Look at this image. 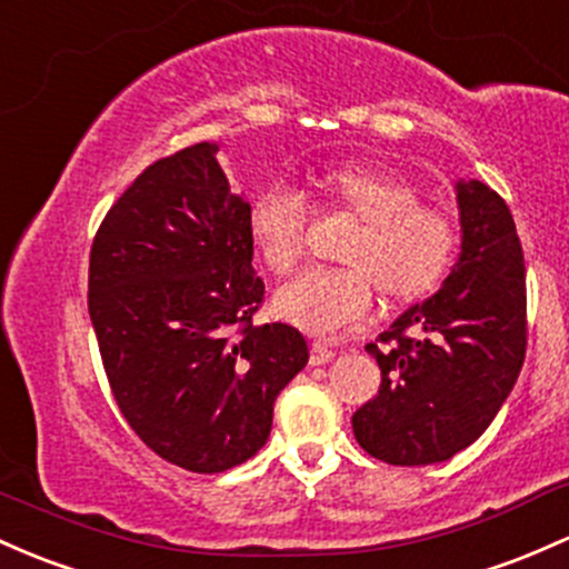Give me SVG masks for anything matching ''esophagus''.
<instances>
[{
	"mask_svg": "<svg viewBox=\"0 0 569 569\" xmlns=\"http://www.w3.org/2000/svg\"><path fill=\"white\" fill-rule=\"evenodd\" d=\"M336 352L326 341H311V350H309V363L311 366H326L328 360H333Z\"/></svg>",
	"mask_w": 569,
	"mask_h": 569,
	"instance_id": "esophagus-1",
	"label": "esophagus"
}]
</instances>
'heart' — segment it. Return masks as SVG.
Listing matches in <instances>:
<instances>
[{
	"mask_svg": "<svg viewBox=\"0 0 569 569\" xmlns=\"http://www.w3.org/2000/svg\"><path fill=\"white\" fill-rule=\"evenodd\" d=\"M322 200L360 219L347 241L345 268H311L273 292V311L303 331L331 336L360 326L382 296L418 298L442 279L461 230L453 211L418 198L407 179L363 168L317 176ZM311 206L298 189L277 184L254 198L249 228L273 273H290L307 258Z\"/></svg>",
	"mask_w": 569,
	"mask_h": 569,
	"instance_id": "b5f03b06",
	"label": "heart"
}]
</instances>
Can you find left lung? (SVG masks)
<instances>
[{
    "label": "left lung",
    "instance_id": "left-lung-1",
    "mask_svg": "<svg viewBox=\"0 0 569 569\" xmlns=\"http://www.w3.org/2000/svg\"><path fill=\"white\" fill-rule=\"evenodd\" d=\"M461 258L429 301L366 345L380 393L352 415L360 448L393 467L448 461L497 418L527 356V268L507 203L458 181Z\"/></svg>",
    "mask_w": 569,
    "mask_h": 569
}]
</instances>
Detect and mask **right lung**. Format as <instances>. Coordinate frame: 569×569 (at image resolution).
<instances>
[{"mask_svg":"<svg viewBox=\"0 0 569 569\" xmlns=\"http://www.w3.org/2000/svg\"><path fill=\"white\" fill-rule=\"evenodd\" d=\"M217 143L162 157L124 189L89 254V317L111 393L140 442L187 472L252 458L309 350L287 322L254 326L249 200Z\"/></svg>","mask_w":569,"mask_h":569,"instance_id":"right-lung-1","label":"right lung"}]
</instances>
